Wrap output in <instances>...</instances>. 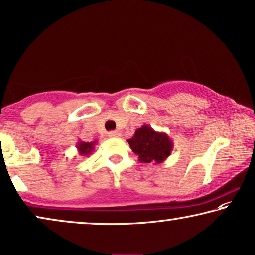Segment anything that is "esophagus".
<instances>
[{
	"mask_svg": "<svg viewBox=\"0 0 255 255\" xmlns=\"http://www.w3.org/2000/svg\"><path fill=\"white\" fill-rule=\"evenodd\" d=\"M109 136L111 138H118V137H120V132L119 131H110Z\"/></svg>",
	"mask_w": 255,
	"mask_h": 255,
	"instance_id": "1",
	"label": "esophagus"
}]
</instances>
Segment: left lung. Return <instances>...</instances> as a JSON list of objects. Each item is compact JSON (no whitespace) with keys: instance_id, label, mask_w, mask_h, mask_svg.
Masks as SVG:
<instances>
[{"instance_id":"obj_1","label":"left lung","mask_w":255,"mask_h":255,"mask_svg":"<svg viewBox=\"0 0 255 255\" xmlns=\"http://www.w3.org/2000/svg\"><path fill=\"white\" fill-rule=\"evenodd\" d=\"M132 152L141 163L162 164L173 150V142L166 132L153 130L149 125L136 129L134 136L128 139Z\"/></svg>"}]
</instances>
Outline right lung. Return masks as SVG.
<instances>
[{
	"mask_svg": "<svg viewBox=\"0 0 255 255\" xmlns=\"http://www.w3.org/2000/svg\"><path fill=\"white\" fill-rule=\"evenodd\" d=\"M96 144H97V141H93V142L78 141L76 143V148H77L78 153H80L81 156L87 157L89 155H91V152L93 151V149H95Z\"/></svg>",
	"mask_w": 255,
	"mask_h": 255,
	"instance_id": "add662e5",
	"label": "right lung"
}]
</instances>
